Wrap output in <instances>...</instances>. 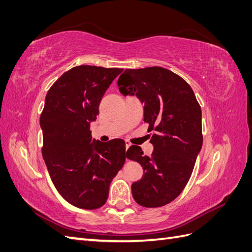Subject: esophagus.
Instances as JSON below:
<instances>
[{"instance_id": "1", "label": "esophagus", "mask_w": 252, "mask_h": 252, "mask_svg": "<svg viewBox=\"0 0 252 252\" xmlns=\"http://www.w3.org/2000/svg\"><path fill=\"white\" fill-rule=\"evenodd\" d=\"M125 145H126V151H127V149L131 146V143L129 141H125Z\"/></svg>"}]
</instances>
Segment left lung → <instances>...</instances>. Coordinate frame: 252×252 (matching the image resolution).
Wrapping results in <instances>:
<instances>
[{"label": "left lung", "instance_id": "8db88e82", "mask_svg": "<svg viewBox=\"0 0 252 252\" xmlns=\"http://www.w3.org/2000/svg\"><path fill=\"white\" fill-rule=\"evenodd\" d=\"M122 94H135L144 103V122L155 130L154 152L129 147L126 157L141 164L143 178L131 186L134 201L143 207L165 206L180 195L191 177L202 148V110L193 90L180 75L163 67L126 69L120 75Z\"/></svg>", "mask_w": 252, "mask_h": 252}]
</instances>
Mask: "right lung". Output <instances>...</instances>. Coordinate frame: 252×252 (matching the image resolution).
I'll list each match as a JSON object with an SVG mask.
<instances>
[{
  "instance_id": "right-lung-1",
  "label": "right lung",
  "mask_w": 252,
  "mask_h": 252,
  "mask_svg": "<svg viewBox=\"0 0 252 252\" xmlns=\"http://www.w3.org/2000/svg\"><path fill=\"white\" fill-rule=\"evenodd\" d=\"M122 71L75 66L52 84L45 97L42 155L59 193L78 208L102 207L112 179L125 163L123 140L101 143L89 130L105 91Z\"/></svg>"
}]
</instances>
